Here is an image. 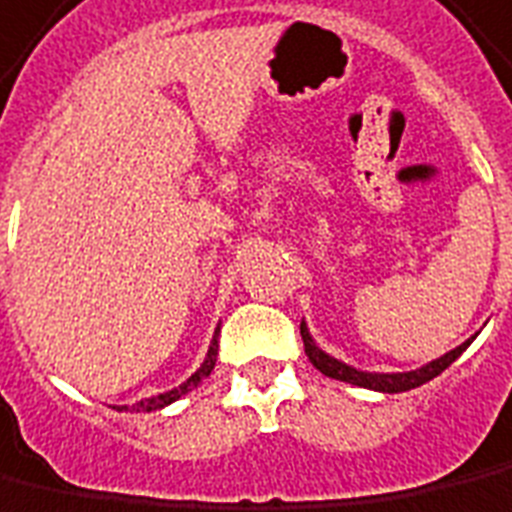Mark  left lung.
I'll list each match as a JSON object with an SVG mask.
<instances>
[{
    "label": "left lung",
    "instance_id": "left-lung-1",
    "mask_svg": "<svg viewBox=\"0 0 512 512\" xmlns=\"http://www.w3.org/2000/svg\"><path fill=\"white\" fill-rule=\"evenodd\" d=\"M302 341H305V355L307 360L313 363V366L324 374V377H332V380H341V382H352V385H360V388H368V391H380V393H402L410 391V388H418V385H424V382L435 380L441 371L455 363L457 357L463 355L468 349V343L474 341V338H468L466 343H460L455 346L452 352H446L438 360H432L427 366L416 368V371H396V374H377V371H360V368H352L341 363V360H335L332 355H327L324 349H318L316 341H313V335L307 330V324L302 321Z\"/></svg>",
    "mask_w": 512,
    "mask_h": 512
}]
</instances>
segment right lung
Returning a JSON list of instances; mask_svg holds the SVG:
<instances>
[{
	"instance_id": "obj_1",
	"label": "right lung",
	"mask_w": 512,
	"mask_h": 512,
	"mask_svg": "<svg viewBox=\"0 0 512 512\" xmlns=\"http://www.w3.org/2000/svg\"><path fill=\"white\" fill-rule=\"evenodd\" d=\"M216 357H219V327H216V335H213V341H210V349H207L205 363L196 368L194 374L182 382L180 388H171V391H166V393H157V396H152V399H141V402H135V405H132V410H138V413H141V410H144V413H152V410H160V407L177 402L180 396L191 393L196 385H199V382L210 377V371H213V366H216ZM119 410H127V405H121Z\"/></svg>"
}]
</instances>
